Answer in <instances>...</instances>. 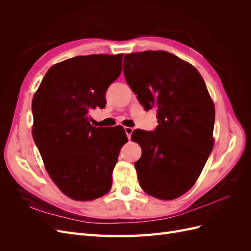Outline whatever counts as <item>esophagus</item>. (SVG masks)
Here are the masks:
<instances>
[{
	"mask_svg": "<svg viewBox=\"0 0 251 251\" xmlns=\"http://www.w3.org/2000/svg\"><path fill=\"white\" fill-rule=\"evenodd\" d=\"M125 131H126V136H127V138L130 139V138H131V135H132V133H133V131H134V128H133V127H130V126H126V127H125Z\"/></svg>",
	"mask_w": 251,
	"mask_h": 251,
	"instance_id": "obj_1",
	"label": "esophagus"
}]
</instances>
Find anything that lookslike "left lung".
<instances>
[{
	"label": "left lung",
	"mask_w": 251,
	"mask_h": 251,
	"mask_svg": "<svg viewBox=\"0 0 251 251\" xmlns=\"http://www.w3.org/2000/svg\"><path fill=\"white\" fill-rule=\"evenodd\" d=\"M125 77L147 111L157 110L155 132L135 130L142 155L135 162L141 188L174 200L198 180L214 148L215 104L199 71L170 52L125 55Z\"/></svg>",
	"instance_id": "1"
}]
</instances>
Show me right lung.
I'll return each mask as SVG.
<instances>
[{"label": "right lung", "instance_id": "right-lung-1", "mask_svg": "<svg viewBox=\"0 0 251 251\" xmlns=\"http://www.w3.org/2000/svg\"><path fill=\"white\" fill-rule=\"evenodd\" d=\"M124 54L79 55L53 65L33 95L32 137L48 175L76 201L107 194L125 128L95 127L92 109L105 107L108 87L121 73Z\"/></svg>", "mask_w": 251, "mask_h": 251}]
</instances>
